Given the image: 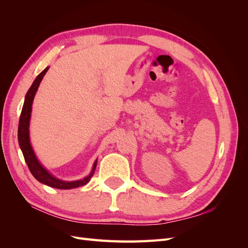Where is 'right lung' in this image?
<instances>
[{"instance_id": "obj_1", "label": "right lung", "mask_w": 248, "mask_h": 248, "mask_svg": "<svg viewBox=\"0 0 248 248\" xmlns=\"http://www.w3.org/2000/svg\"><path fill=\"white\" fill-rule=\"evenodd\" d=\"M48 68L49 67H46V68L44 69L41 73L38 74V77L35 78L32 86L30 87V89L28 90V92L26 94L24 107H22V109H21L19 123H18V133H17L18 144L21 149L22 154H24L25 160L28 164V168L37 181L58 189H72L82 185H86L90 181V179H91L92 176L94 175V171L97 166V159L93 164L91 172H90L87 177L82 178L80 180H76V181H65V180L58 179L54 175H51L50 172L42 166L40 161L38 160V158H37V156L35 155L33 147L31 145V140H30V120H31L33 100H34L37 90L39 88L40 82L43 77L46 76Z\"/></svg>"}]
</instances>
